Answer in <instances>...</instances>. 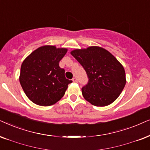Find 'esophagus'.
Returning a JSON list of instances; mask_svg holds the SVG:
<instances>
[{
	"mask_svg": "<svg viewBox=\"0 0 150 150\" xmlns=\"http://www.w3.org/2000/svg\"><path fill=\"white\" fill-rule=\"evenodd\" d=\"M73 82H75V83H77V79L76 78V77H73Z\"/></svg>",
	"mask_w": 150,
	"mask_h": 150,
	"instance_id": "esophagus-1",
	"label": "esophagus"
}]
</instances>
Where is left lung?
Wrapping results in <instances>:
<instances>
[{"instance_id": "left-lung-1", "label": "left lung", "mask_w": 150, "mask_h": 150, "mask_svg": "<svg viewBox=\"0 0 150 150\" xmlns=\"http://www.w3.org/2000/svg\"><path fill=\"white\" fill-rule=\"evenodd\" d=\"M71 54L80 63L89 80L81 88L86 100L95 106H106L119 97L126 83L123 65L106 49L97 46L77 49Z\"/></svg>"}]
</instances>
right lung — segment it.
I'll return each instance as SVG.
<instances>
[{
  "label": "right lung",
  "mask_w": 150,
  "mask_h": 150,
  "mask_svg": "<svg viewBox=\"0 0 150 150\" xmlns=\"http://www.w3.org/2000/svg\"><path fill=\"white\" fill-rule=\"evenodd\" d=\"M67 48L45 45L38 48L22 63L19 81L27 97L42 106L55 104L64 95L72 82L65 77L59 62Z\"/></svg>",
  "instance_id": "obj_1"
}]
</instances>
